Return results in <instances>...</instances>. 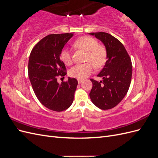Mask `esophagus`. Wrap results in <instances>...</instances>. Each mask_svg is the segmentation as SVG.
<instances>
[{"label":"esophagus","mask_w":158,"mask_h":158,"mask_svg":"<svg viewBox=\"0 0 158 158\" xmlns=\"http://www.w3.org/2000/svg\"><path fill=\"white\" fill-rule=\"evenodd\" d=\"M83 82V80H80V79H78V84H81Z\"/></svg>","instance_id":"esophagus-1"}]
</instances>
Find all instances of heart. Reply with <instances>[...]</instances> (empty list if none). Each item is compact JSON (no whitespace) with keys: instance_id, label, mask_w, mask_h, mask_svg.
<instances>
[{"instance_id":"1","label":"heart","mask_w":158,"mask_h":158,"mask_svg":"<svg viewBox=\"0 0 158 158\" xmlns=\"http://www.w3.org/2000/svg\"><path fill=\"white\" fill-rule=\"evenodd\" d=\"M74 46L87 52L85 61L88 63L77 64L73 66L69 71V74L71 77L80 80L85 79L93 73L94 65L96 68H100L106 63V49L103 46L99 45L98 41L94 37L89 36L80 37L74 41ZM60 58L66 65H70L73 63L71 52L66 48H64L60 51Z\"/></svg>"}]
</instances>
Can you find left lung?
Here are the masks:
<instances>
[{
    "label": "left lung",
    "instance_id": "8db88e82",
    "mask_svg": "<svg viewBox=\"0 0 158 158\" xmlns=\"http://www.w3.org/2000/svg\"><path fill=\"white\" fill-rule=\"evenodd\" d=\"M102 41L107 51V61L98 74L103 80L90 79L93 86L89 93L92 103L98 108L112 109L125 98L130 87L132 66L128 52L117 38L106 32L89 33Z\"/></svg>",
    "mask_w": 158,
    "mask_h": 158
}]
</instances>
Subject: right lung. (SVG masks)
<instances>
[{
    "mask_svg": "<svg viewBox=\"0 0 158 158\" xmlns=\"http://www.w3.org/2000/svg\"><path fill=\"white\" fill-rule=\"evenodd\" d=\"M74 33L50 34L43 38L32 49L28 62V76L36 97L45 107L54 111L67 109L74 100L78 81L69 78L57 82L59 76L66 74L60 52Z\"/></svg>",
    "mask_w": 158,
    "mask_h": 158,
    "instance_id": "1",
    "label": "right lung"
}]
</instances>
